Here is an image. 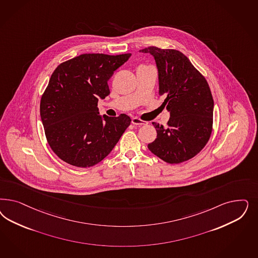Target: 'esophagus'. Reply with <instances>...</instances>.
<instances>
[{
  "label": "esophagus",
  "instance_id": "esophagus-1",
  "mask_svg": "<svg viewBox=\"0 0 258 258\" xmlns=\"http://www.w3.org/2000/svg\"><path fill=\"white\" fill-rule=\"evenodd\" d=\"M132 123L134 125H139V126H141V125L146 124V121H143L142 120L141 118H139V117H133L132 118Z\"/></svg>",
  "mask_w": 258,
  "mask_h": 258
}]
</instances>
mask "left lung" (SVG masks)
<instances>
[{
    "mask_svg": "<svg viewBox=\"0 0 258 258\" xmlns=\"http://www.w3.org/2000/svg\"><path fill=\"white\" fill-rule=\"evenodd\" d=\"M154 56L158 69V95L170 111L166 127L153 122L157 139L150 151L167 163L178 164L196 157L213 131L214 100L204 76L180 51L149 46L140 50Z\"/></svg>",
    "mask_w": 258,
    "mask_h": 258,
    "instance_id": "8db88e82",
    "label": "left lung"
}]
</instances>
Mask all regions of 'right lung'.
<instances>
[{
	"mask_svg": "<svg viewBox=\"0 0 258 258\" xmlns=\"http://www.w3.org/2000/svg\"><path fill=\"white\" fill-rule=\"evenodd\" d=\"M131 54H82L54 70L40 104L50 148L70 165L99 163L115 147L131 118L99 115L98 101L110 94L109 79Z\"/></svg>",
	"mask_w": 258,
	"mask_h": 258,
	"instance_id": "obj_1",
	"label": "right lung"
}]
</instances>
